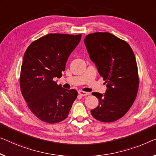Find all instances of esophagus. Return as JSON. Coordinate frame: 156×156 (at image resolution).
I'll use <instances>...</instances> for the list:
<instances>
[{
    "mask_svg": "<svg viewBox=\"0 0 156 156\" xmlns=\"http://www.w3.org/2000/svg\"><path fill=\"white\" fill-rule=\"evenodd\" d=\"M78 94L80 95V96H87V95L90 94V92H84V91H79Z\"/></svg>",
    "mask_w": 156,
    "mask_h": 156,
    "instance_id": "esophagus-1",
    "label": "esophagus"
}]
</instances>
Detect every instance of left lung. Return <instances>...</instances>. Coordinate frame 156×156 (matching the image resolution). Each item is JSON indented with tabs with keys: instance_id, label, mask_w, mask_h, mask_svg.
Instances as JSON below:
<instances>
[{
	"instance_id": "left-lung-1",
	"label": "left lung",
	"mask_w": 156,
	"mask_h": 156,
	"mask_svg": "<svg viewBox=\"0 0 156 156\" xmlns=\"http://www.w3.org/2000/svg\"><path fill=\"white\" fill-rule=\"evenodd\" d=\"M84 43L107 87L104 94L92 92L99 99V106L91 110V114L99 121H115L128 111L137 94L135 56L126 41L107 32L88 34Z\"/></svg>"
}]
</instances>
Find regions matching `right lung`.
Returning a JSON list of instances; mask_svg holds the SVG:
<instances>
[{"label": "right lung", "instance_id": "1", "mask_svg": "<svg viewBox=\"0 0 156 156\" xmlns=\"http://www.w3.org/2000/svg\"><path fill=\"white\" fill-rule=\"evenodd\" d=\"M81 34H50L30 44L24 53L20 73V88L32 113L48 123L66 119L73 101L76 90L57 85L67 60L78 45Z\"/></svg>", "mask_w": 156, "mask_h": 156}]
</instances>
